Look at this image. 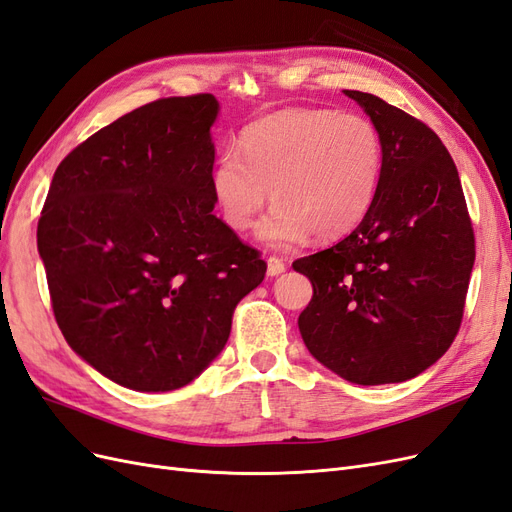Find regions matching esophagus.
Returning <instances> with one entry per match:
<instances>
[{"mask_svg":"<svg viewBox=\"0 0 512 512\" xmlns=\"http://www.w3.org/2000/svg\"><path fill=\"white\" fill-rule=\"evenodd\" d=\"M286 271V265H284V260H280V258H275V256H271L269 260H267V275L269 277H275V275H282Z\"/></svg>","mask_w":512,"mask_h":512,"instance_id":"obj_1","label":"esophagus"}]
</instances>
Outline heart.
I'll return each mask as SVG.
<instances>
[{"instance_id":"heart-1","label":"heart","mask_w":512,"mask_h":512,"mask_svg":"<svg viewBox=\"0 0 512 512\" xmlns=\"http://www.w3.org/2000/svg\"><path fill=\"white\" fill-rule=\"evenodd\" d=\"M384 149L367 117L331 108H286L241 134V153L224 151L211 173L222 220L237 232L277 203L256 237L288 250L316 235L337 239L363 222L378 194Z\"/></svg>"}]
</instances>
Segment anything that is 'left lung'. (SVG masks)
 Returning a JSON list of instances; mask_svg holds the SVG:
<instances>
[{
	"label": "left lung",
	"instance_id": "obj_1",
	"mask_svg": "<svg viewBox=\"0 0 512 512\" xmlns=\"http://www.w3.org/2000/svg\"><path fill=\"white\" fill-rule=\"evenodd\" d=\"M344 94L380 132L382 179L346 239L292 262L314 288L299 331L309 354L339 378L406 382L459 331L474 267L472 222L438 134L378 96Z\"/></svg>",
	"mask_w": 512,
	"mask_h": 512
}]
</instances>
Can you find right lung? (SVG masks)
<instances>
[{
	"instance_id": "obj_1",
	"label": "right lung",
	"mask_w": 512,
	"mask_h": 512,
	"mask_svg": "<svg viewBox=\"0 0 512 512\" xmlns=\"http://www.w3.org/2000/svg\"><path fill=\"white\" fill-rule=\"evenodd\" d=\"M211 94L162 98L89 136L55 170L38 252L68 346L141 393L211 365L267 262L213 215Z\"/></svg>"
}]
</instances>
